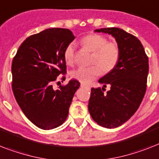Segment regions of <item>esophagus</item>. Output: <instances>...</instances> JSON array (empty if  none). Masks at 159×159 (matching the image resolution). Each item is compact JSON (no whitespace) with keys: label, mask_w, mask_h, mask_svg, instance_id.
<instances>
[{"label":"esophagus","mask_w":159,"mask_h":159,"mask_svg":"<svg viewBox=\"0 0 159 159\" xmlns=\"http://www.w3.org/2000/svg\"><path fill=\"white\" fill-rule=\"evenodd\" d=\"M81 87H84V88H87V89H91V87L89 86H86V85H85V84H81Z\"/></svg>","instance_id":"1"}]
</instances>
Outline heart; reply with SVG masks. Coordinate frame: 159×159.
Returning a JSON list of instances; mask_svg holds the SVG:
<instances>
[{"mask_svg":"<svg viewBox=\"0 0 159 159\" xmlns=\"http://www.w3.org/2000/svg\"><path fill=\"white\" fill-rule=\"evenodd\" d=\"M82 46L92 52L91 66L81 67L71 72V77L82 84H89L102 73L113 70L119 60L120 50L114 42H108L106 37L98 34H91L81 41ZM75 56V45L68 44L64 49V58L68 64H73Z\"/></svg>","mask_w":159,"mask_h":159,"instance_id":"heart-1","label":"heart"}]
</instances>
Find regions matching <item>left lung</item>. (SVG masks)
I'll return each mask as SVG.
<instances>
[{
	"label": "left lung",
	"mask_w": 159,
	"mask_h": 159,
	"mask_svg": "<svg viewBox=\"0 0 159 159\" xmlns=\"http://www.w3.org/2000/svg\"><path fill=\"white\" fill-rule=\"evenodd\" d=\"M112 35L120 50L119 60L113 70L102 77V88L91 89L88 109L100 126L115 128L136 112L146 91L149 59L140 40L118 28L96 29ZM109 85L110 91L104 93Z\"/></svg>",
	"instance_id": "1"
}]
</instances>
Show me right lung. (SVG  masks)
<instances>
[{
  "label": "right lung",
  "instance_id": "right-lung-1",
  "mask_svg": "<svg viewBox=\"0 0 159 159\" xmlns=\"http://www.w3.org/2000/svg\"><path fill=\"white\" fill-rule=\"evenodd\" d=\"M74 38L69 29H46L28 37L13 59L15 100L26 117L43 130L64 123L73 95L79 88L80 82L75 79L57 90L52 85L58 76L66 73L64 51Z\"/></svg>",
  "mask_w": 159,
  "mask_h": 159
}]
</instances>
